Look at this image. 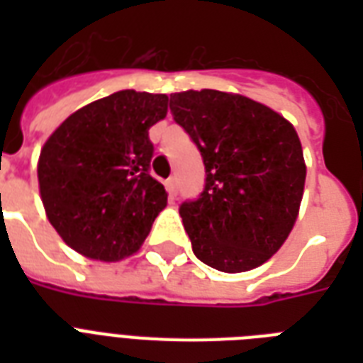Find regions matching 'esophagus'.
<instances>
[{
  "label": "esophagus",
  "instance_id": "1",
  "mask_svg": "<svg viewBox=\"0 0 363 363\" xmlns=\"http://www.w3.org/2000/svg\"><path fill=\"white\" fill-rule=\"evenodd\" d=\"M165 188H167V192H169V196H177V179L175 177H171V179H167L165 181Z\"/></svg>",
  "mask_w": 363,
  "mask_h": 363
}]
</instances>
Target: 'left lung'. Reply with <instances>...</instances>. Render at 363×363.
Listing matches in <instances>:
<instances>
[{"label":"left lung","mask_w":363,"mask_h":363,"mask_svg":"<svg viewBox=\"0 0 363 363\" xmlns=\"http://www.w3.org/2000/svg\"><path fill=\"white\" fill-rule=\"evenodd\" d=\"M171 113L198 145L205 190L181 205L192 250L203 264L242 273L284 245L299 215L307 165L298 131L241 94H171Z\"/></svg>","instance_id":"obj_1"}]
</instances>
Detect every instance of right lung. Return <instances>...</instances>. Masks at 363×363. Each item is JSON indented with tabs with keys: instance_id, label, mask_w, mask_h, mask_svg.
Segmentation results:
<instances>
[{
	"instance_id": "right-lung-1",
	"label": "right lung",
	"mask_w": 363,
	"mask_h": 363,
	"mask_svg": "<svg viewBox=\"0 0 363 363\" xmlns=\"http://www.w3.org/2000/svg\"><path fill=\"white\" fill-rule=\"evenodd\" d=\"M165 115V94L121 90L75 111L45 141L39 194L67 247L99 262L141 248L167 205L164 184L148 175V130Z\"/></svg>"
}]
</instances>
